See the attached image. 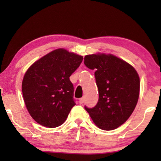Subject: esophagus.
Listing matches in <instances>:
<instances>
[{
	"mask_svg": "<svg viewBox=\"0 0 161 161\" xmlns=\"http://www.w3.org/2000/svg\"><path fill=\"white\" fill-rule=\"evenodd\" d=\"M84 100H85V98L84 97L80 98V100H79V103H80V104H83V103H84Z\"/></svg>",
	"mask_w": 161,
	"mask_h": 161,
	"instance_id": "1",
	"label": "esophagus"
}]
</instances>
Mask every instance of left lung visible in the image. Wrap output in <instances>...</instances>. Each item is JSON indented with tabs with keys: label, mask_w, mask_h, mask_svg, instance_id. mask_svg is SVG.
Here are the masks:
<instances>
[{
	"label": "left lung",
	"mask_w": 161,
	"mask_h": 161,
	"mask_svg": "<svg viewBox=\"0 0 161 161\" xmlns=\"http://www.w3.org/2000/svg\"><path fill=\"white\" fill-rule=\"evenodd\" d=\"M84 64L94 70L99 100L93 108H84L100 129L111 130L126 122L137 104L140 90L136 69L113 55L86 56Z\"/></svg>",
	"instance_id": "8db88e82"
}]
</instances>
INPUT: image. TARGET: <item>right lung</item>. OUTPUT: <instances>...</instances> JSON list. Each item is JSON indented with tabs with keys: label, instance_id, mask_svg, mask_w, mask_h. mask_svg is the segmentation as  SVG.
<instances>
[{
	"label": "right lung",
	"instance_id": "1",
	"mask_svg": "<svg viewBox=\"0 0 161 161\" xmlns=\"http://www.w3.org/2000/svg\"><path fill=\"white\" fill-rule=\"evenodd\" d=\"M83 56L57 49L33 64L24 75L22 91L28 112L39 125L53 128L67 119L75 105L69 77Z\"/></svg>",
	"mask_w": 161,
	"mask_h": 161
}]
</instances>
